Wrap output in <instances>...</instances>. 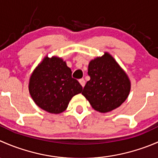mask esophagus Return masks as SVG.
<instances>
[{
    "instance_id": "esophagus-1",
    "label": "esophagus",
    "mask_w": 158,
    "mask_h": 158,
    "mask_svg": "<svg viewBox=\"0 0 158 158\" xmlns=\"http://www.w3.org/2000/svg\"><path fill=\"white\" fill-rule=\"evenodd\" d=\"M79 81V83L81 84V85H82V87L85 86V79H80Z\"/></svg>"
}]
</instances>
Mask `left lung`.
<instances>
[{"instance_id":"left-lung-1","label":"left lung","mask_w":158,"mask_h":158,"mask_svg":"<svg viewBox=\"0 0 158 158\" xmlns=\"http://www.w3.org/2000/svg\"><path fill=\"white\" fill-rule=\"evenodd\" d=\"M88 74L90 80L82 94L95 111L109 112L118 108L128 97V76L108 52L89 62Z\"/></svg>"}]
</instances>
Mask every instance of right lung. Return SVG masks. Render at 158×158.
I'll list each match as a JSON object with an SVG mask.
<instances>
[{"instance_id": "1", "label": "right lung", "mask_w": 158, "mask_h": 158, "mask_svg": "<svg viewBox=\"0 0 158 158\" xmlns=\"http://www.w3.org/2000/svg\"><path fill=\"white\" fill-rule=\"evenodd\" d=\"M29 92L35 104L51 114H60L82 87L72 78V71L61 57L46 56L30 75Z\"/></svg>"}]
</instances>
